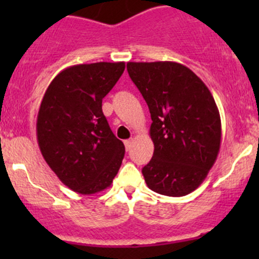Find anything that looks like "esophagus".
<instances>
[{"label":"esophagus","instance_id":"1","mask_svg":"<svg viewBox=\"0 0 259 259\" xmlns=\"http://www.w3.org/2000/svg\"><path fill=\"white\" fill-rule=\"evenodd\" d=\"M124 144H125V149H126V150H130V148H132V144H133V139L125 140Z\"/></svg>","mask_w":259,"mask_h":259}]
</instances>
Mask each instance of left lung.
I'll return each instance as SVG.
<instances>
[{
    "mask_svg": "<svg viewBox=\"0 0 259 259\" xmlns=\"http://www.w3.org/2000/svg\"><path fill=\"white\" fill-rule=\"evenodd\" d=\"M126 69L153 120L154 154L142 170L146 185L168 197L189 194L221 148V116L209 89L178 62H127Z\"/></svg>",
    "mask_w": 259,
    "mask_h": 259,
    "instance_id": "obj_1",
    "label": "left lung"
}]
</instances>
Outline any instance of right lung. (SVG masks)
I'll return each mask as SVG.
<instances>
[{
  "label": "right lung",
  "mask_w": 259,
  "mask_h": 259,
  "mask_svg": "<svg viewBox=\"0 0 259 259\" xmlns=\"http://www.w3.org/2000/svg\"><path fill=\"white\" fill-rule=\"evenodd\" d=\"M125 70V62L70 66L49 85L37 114L41 154L66 187L95 194L110 187L125 146L111 132L103 99Z\"/></svg>",
  "instance_id": "right-lung-1"
}]
</instances>
